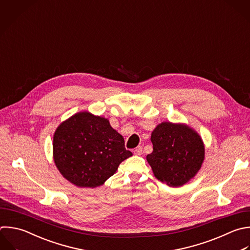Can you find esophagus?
Segmentation results:
<instances>
[{"label": "esophagus", "mask_w": 250, "mask_h": 250, "mask_svg": "<svg viewBox=\"0 0 250 250\" xmlns=\"http://www.w3.org/2000/svg\"><path fill=\"white\" fill-rule=\"evenodd\" d=\"M143 153V147L142 146H138L134 149V154L135 155H141Z\"/></svg>", "instance_id": "obj_1"}]
</instances>
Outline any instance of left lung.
I'll return each mask as SVG.
<instances>
[{
    "label": "left lung",
    "mask_w": 250,
    "mask_h": 250,
    "mask_svg": "<svg viewBox=\"0 0 250 250\" xmlns=\"http://www.w3.org/2000/svg\"><path fill=\"white\" fill-rule=\"evenodd\" d=\"M150 140L153 150L146 160L159 181L180 187L200 169L204 146L198 134L187 125L163 122L153 130Z\"/></svg>",
    "instance_id": "8db88e82"
}]
</instances>
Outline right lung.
I'll list each match as a JSON object with an SVG mask.
<instances>
[{
	"mask_svg": "<svg viewBox=\"0 0 250 250\" xmlns=\"http://www.w3.org/2000/svg\"><path fill=\"white\" fill-rule=\"evenodd\" d=\"M108 120L79 112L62 122L54 136V159L62 176L77 187L96 188L133 155Z\"/></svg>",
	"mask_w": 250,
	"mask_h": 250,
	"instance_id": "add662e5",
	"label": "right lung"
}]
</instances>
